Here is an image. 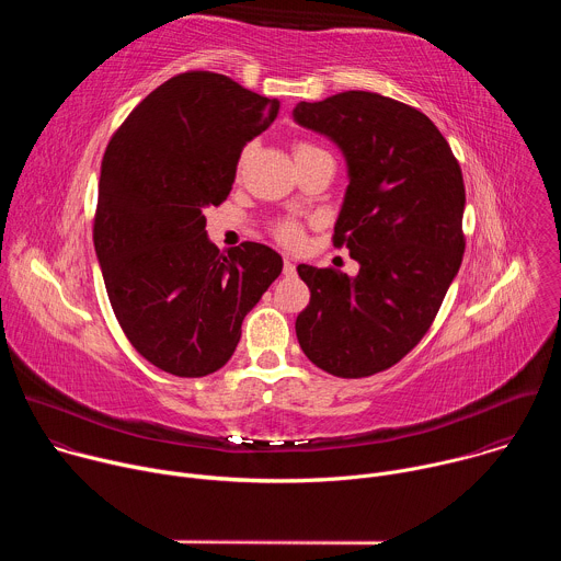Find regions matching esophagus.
Wrapping results in <instances>:
<instances>
[{
    "label": "esophagus",
    "mask_w": 561,
    "mask_h": 561,
    "mask_svg": "<svg viewBox=\"0 0 561 561\" xmlns=\"http://www.w3.org/2000/svg\"><path fill=\"white\" fill-rule=\"evenodd\" d=\"M297 273V266L290 262V260H284V275L286 277H293Z\"/></svg>",
    "instance_id": "esophagus-1"
}]
</instances>
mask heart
Returning <instances> with one entry per match:
<instances>
[{
  "instance_id": "heart-1",
  "label": "heart",
  "mask_w": 561,
  "mask_h": 561,
  "mask_svg": "<svg viewBox=\"0 0 561 561\" xmlns=\"http://www.w3.org/2000/svg\"><path fill=\"white\" fill-rule=\"evenodd\" d=\"M312 152H324L319 146L310 144V141H295L293 144V154L295 159H301L306 154H312ZM244 162V157H242ZM239 162V164H242ZM273 237L277 239V242L286 249H297L301 242H304V224H299L297 219H279L273 224Z\"/></svg>"
}]
</instances>
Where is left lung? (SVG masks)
Instances as JSON below:
<instances>
[{
  "label": "left lung",
  "instance_id": "left-lung-1",
  "mask_svg": "<svg viewBox=\"0 0 561 561\" xmlns=\"http://www.w3.org/2000/svg\"><path fill=\"white\" fill-rule=\"evenodd\" d=\"M293 115L329 135L346 157L351 184L333 247H346L359 262L357 277L297 266L310 301L295 333L317 368L370 377L422 342L461 266V169L422 111L377 93L301 102Z\"/></svg>",
  "mask_w": 561,
  "mask_h": 561
}]
</instances>
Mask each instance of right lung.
Here are the masks:
<instances>
[{
    "instance_id": "obj_1",
    "label": "right lung",
    "mask_w": 561,
    "mask_h": 561,
    "mask_svg": "<svg viewBox=\"0 0 561 561\" xmlns=\"http://www.w3.org/2000/svg\"><path fill=\"white\" fill-rule=\"evenodd\" d=\"M277 111L226 75L186 70L146 95L106 146L95 253L124 335L159 370H219L282 273V257L257 242L219 253L204 217L226 202L239 154Z\"/></svg>"
}]
</instances>
